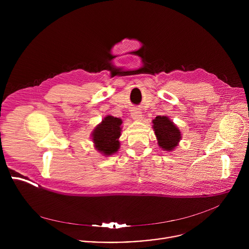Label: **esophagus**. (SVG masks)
Here are the masks:
<instances>
[{"label":"esophagus","mask_w":249,"mask_h":249,"mask_svg":"<svg viewBox=\"0 0 249 249\" xmlns=\"http://www.w3.org/2000/svg\"><path fill=\"white\" fill-rule=\"evenodd\" d=\"M131 114H132L133 119H134V120H136V121H141V120H142V118H143V115H142V112H141L139 109H137V108L133 109Z\"/></svg>","instance_id":"esophagus-1"}]
</instances>
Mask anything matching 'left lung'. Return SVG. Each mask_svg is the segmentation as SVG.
<instances>
[{
    "label": "left lung",
    "instance_id": "1",
    "mask_svg": "<svg viewBox=\"0 0 249 249\" xmlns=\"http://www.w3.org/2000/svg\"><path fill=\"white\" fill-rule=\"evenodd\" d=\"M152 122L158 145L161 150L171 152L179 145L181 132L167 116H157Z\"/></svg>",
    "mask_w": 249,
    "mask_h": 249
}]
</instances>
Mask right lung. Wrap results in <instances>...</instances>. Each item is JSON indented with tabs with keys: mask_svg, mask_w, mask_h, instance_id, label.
<instances>
[{
	"mask_svg": "<svg viewBox=\"0 0 249 249\" xmlns=\"http://www.w3.org/2000/svg\"><path fill=\"white\" fill-rule=\"evenodd\" d=\"M121 124L122 120L120 118L107 115L94 127L90 137L97 152L105 157H109L119 151Z\"/></svg>",
	"mask_w": 249,
	"mask_h": 249,
	"instance_id": "add662e5",
	"label": "right lung"
}]
</instances>
